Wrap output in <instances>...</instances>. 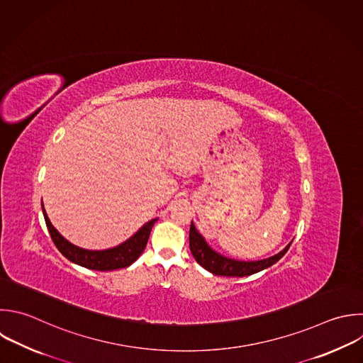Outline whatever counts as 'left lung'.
Listing matches in <instances>:
<instances>
[{
  "instance_id": "1",
  "label": "left lung",
  "mask_w": 363,
  "mask_h": 363,
  "mask_svg": "<svg viewBox=\"0 0 363 363\" xmlns=\"http://www.w3.org/2000/svg\"><path fill=\"white\" fill-rule=\"evenodd\" d=\"M189 241H190V251L194 257V259L207 271H210L214 275H223V277H247L257 274L271 265H274L278 259L284 257V254L288 251L291 242L281 250L278 254L258 259V261H241V259H234L221 255L216 250H213L206 238L197 231L196 225L191 221L190 227V234H189Z\"/></svg>"
}]
</instances>
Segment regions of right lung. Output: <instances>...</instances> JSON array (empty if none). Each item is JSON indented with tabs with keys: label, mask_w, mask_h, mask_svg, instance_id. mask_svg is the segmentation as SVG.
<instances>
[{
	"label": "right lung",
	"mask_w": 363,
	"mask_h": 363,
	"mask_svg": "<svg viewBox=\"0 0 363 363\" xmlns=\"http://www.w3.org/2000/svg\"><path fill=\"white\" fill-rule=\"evenodd\" d=\"M43 213L44 218L48 227V231L51 234V238L57 248L62 252L65 258L72 261L74 264H78L81 267L95 269V271H112L119 268H126L130 264H133L139 255L143 252L150 231L157 221V218H153L143 224L130 238L123 241L122 244L108 248V250H86L81 248L72 242H69L64 235L60 234V231L51 224L48 214L43 204Z\"/></svg>",
	"instance_id": "right-lung-1"
}]
</instances>
